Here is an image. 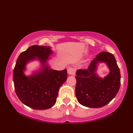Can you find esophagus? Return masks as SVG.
Masks as SVG:
<instances>
[{
	"instance_id": "obj_1",
	"label": "esophagus",
	"mask_w": 133,
	"mask_h": 133,
	"mask_svg": "<svg viewBox=\"0 0 133 133\" xmlns=\"http://www.w3.org/2000/svg\"><path fill=\"white\" fill-rule=\"evenodd\" d=\"M67 72L69 75H74L75 74V70L74 68L73 67H70V68L68 69L67 70Z\"/></svg>"
}]
</instances>
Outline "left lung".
Wrapping results in <instances>:
<instances>
[{
  "label": "left lung",
  "mask_w": 133,
  "mask_h": 133,
  "mask_svg": "<svg viewBox=\"0 0 133 133\" xmlns=\"http://www.w3.org/2000/svg\"><path fill=\"white\" fill-rule=\"evenodd\" d=\"M104 63L110 72L103 78L97 74V65ZM75 95L78 102L90 108H99L112 101L119 91L121 74L114 56L102 52L92 60L87 70L76 72Z\"/></svg>",
  "instance_id": "8db88e82"
}]
</instances>
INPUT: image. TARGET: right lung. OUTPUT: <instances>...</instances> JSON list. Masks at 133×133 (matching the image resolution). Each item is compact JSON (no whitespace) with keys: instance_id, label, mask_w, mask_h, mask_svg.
<instances>
[{"instance_id":"1","label":"right lung","mask_w":133,"mask_h":133,"mask_svg":"<svg viewBox=\"0 0 133 133\" xmlns=\"http://www.w3.org/2000/svg\"><path fill=\"white\" fill-rule=\"evenodd\" d=\"M54 54L50 46L34 45L22 52L17 59L13 72L15 92L25 105L35 110H46L56 103L59 89L67 78V70L50 68L48 61ZM38 60L41 68L30 76L24 74L26 64Z\"/></svg>"}]
</instances>
